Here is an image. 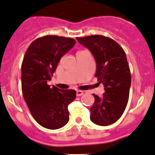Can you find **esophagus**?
Segmentation results:
<instances>
[{"mask_svg":"<svg viewBox=\"0 0 155 155\" xmlns=\"http://www.w3.org/2000/svg\"><path fill=\"white\" fill-rule=\"evenodd\" d=\"M82 94H83V91H76V96H77V97L82 96Z\"/></svg>","mask_w":155,"mask_h":155,"instance_id":"1","label":"esophagus"}]
</instances>
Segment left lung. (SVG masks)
<instances>
[{"label": "left lung", "instance_id": "obj_1", "mask_svg": "<svg viewBox=\"0 0 155 155\" xmlns=\"http://www.w3.org/2000/svg\"><path fill=\"white\" fill-rule=\"evenodd\" d=\"M76 39L94 56L95 77L105 87L102 97L93 94L95 101L90 109L91 120L102 126L113 124L123 115L129 97L131 78L125 51L117 42L103 35Z\"/></svg>", "mask_w": 155, "mask_h": 155}]
</instances>
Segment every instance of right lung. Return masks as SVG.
<instances>
[{
  "mask_svg": "<svg viewBox=\"0 0 155 155\" xmlns=\"http://www.w3.org/2000/svg\"><path fill=\"white\" fill-rule=\"evenodd\" d=\"M76 44L71 38L46 35L30 44L21 64L24 100L35 121L48 129H58L69 121L68 105L76 97L74 90H61L48 84L60 58Z\"/></svg>",
  "mask_w": 155,
  "mask_h": 155,
  "instance_id": "obj_1",
  "label": "right lung"
}]
</instances>
